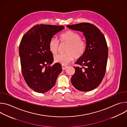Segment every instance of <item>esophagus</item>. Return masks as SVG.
Listing matches in <instances>:
<instances>
[{
    "mask_svg": "<svg viewBox=\"0 0 127 127\" xmlns=\"http://www.w3.org/2000/svg\"><path fill=\"white\" fill-rule=\"evenodd\" d=\"M68 67V66L67 65H62V70H65L66 69V68Z\"/></svg>",
    "mask_w": 127,
    "mask_h": 127,
    "instance_id": "obj_1",
    "label": "esophagus"
}]
</instances>
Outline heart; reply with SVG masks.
<instances>
[{
	"instance_id": "heart-1",
	"label": "heart",
	"mask_w": 127,
	"mask_h": 127,
	"mask_svg": "<svg viewBox=\"0 0 127 127\" xmlns=\"http://www.w3.org/2000/svg\"><path fill=\"white\" fill-rule=\"evenodd\" d=\"M61 43H67L65 51L66 53L59 54L54 57L56 63L66 65L74 58L78 59L81 57L86 49L85 43L81 39L80 35L72 31H67L59 35ZM50 51L53 54H56L59 48V42L55 38H51L48 44Z\"/></svg>"
}]
</instances>
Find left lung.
I'll list each match as a JSON object with an SVG mask.
<instances>
[{
	"label": "left lung",
	"mask_w": 127,
	"mask_h": 127,
	"mask_svg": "<svg viewBox=\"0 0 127 127\" xmlns=\"http://www.w3.org/2000/svg\"><path fill=\"white\" fill-rule=\"evenodd\" d=\"M73 30L83 32L86 39V49L83 56L74 67L75 72L71 83L81 92H89L96 88L101 82L106 67L108 49L103 34L95 25L88 23L68 25Z\"/></svg>",
	"instance_id": "left-lung-1"
}]
</instances>
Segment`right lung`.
<instances>
[{
    "instance_id": "obj_1",
    "label": "right lung",
    "mask_w": 127,
    "mask_h": 127,
    "mask_svg": "<svg viewBox=\"0 0 127 127\" xmlns=\"http://www.w3.org/2000/svg\"><path fill=\"white\" fill-rule=\"evenodd\" d=\"M62 26L37 25L24 35L19 46L22 72L28 85L39 93L48 92L62 71L61 65L53 62L49 42L63 30Z\"/></svg>"
}]
</instances>
